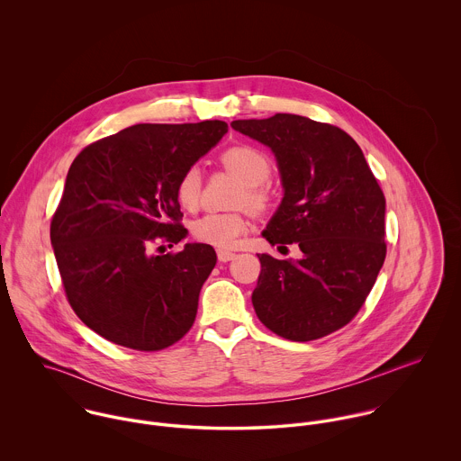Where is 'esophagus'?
Instances as JSON below:
<instances>
[{"mask_svg":"<svg viewBox=\"0 0 461 461\" xmlns=\"http://www.w3.org/2000/svg\"><path fill=\"white\" fill-rule=\"evenodd\" d=\"M216 254H218V261L220 263H229V261H232L236 258V254H232L230 250H223V249H220Z\"/></svg>","mask_w":461,"mask_h":461,"instance_id":"34e87169","label":"esophagus"}]
</instances>
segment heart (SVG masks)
<instances>
[{"instance_id": "heart-1", "label": "heart", "mask_w": 461, "mask_h": 461, "mask_svg": "<svg viewBox=\"0 0 461 461\" xmlns=\"http://www.w3.org/2000/svg\"><path fill=\"white\" fill-rule=\"evenodd\" d=\"M221 163L245 185V192L241 194L240 203L249 205L252 211L258 212L264 211L269 203V197L261 186L267 181L271 168L263 152L250 145H236L221 154ZM200 170L197 167H190L177 179L176 198L181 203V207L194 211L200 200ZM247 229L249 223L243 214L207 212L194 221L192 234L200 243L212 245L218 249H230L247 232Z\"/></svg>"}]
</instances>
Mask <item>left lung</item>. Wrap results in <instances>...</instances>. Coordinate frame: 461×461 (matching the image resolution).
<instances>
[{
	"mask_svg": "<svg viewBox=\"0 0 461 461\" xmlns=\"http://www.w3.org/2000/svg\"><path fill=\"white\" fill-rule=\"evenodd\" d=\"M230 126L267 145L278 163L284 198L264 238L302 250L298 261L258 254V318L296 342L342 329L362 309L387 256L385 197L358 143L337 126L291 113Z\"/></svg>",
	"mask_w": 461,
	"mask_h": 461,
	"instance_id": "left-lung-1",
	"label": "left lung"
}]
</instances>
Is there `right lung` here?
Masks as SVG:
<instances>
[{"label": "right lung", "instance_id": "obj_1", "mask_svg": "<svg viewBox=\"0 0 461 461\" xmlns=\"http://www.w3.org/2000/svg\"><path fill=\"white\" fill-rule=\"evenodd\" d=\"M221 121L136 124L86 145L72 161L51 220L67 300L101 337L159 351L192 329L211 245H177L186 229L176 198L181 174L227 132Z\"/></svg>", "mask_w": 461, "mask_h": 461}]
</instances>
